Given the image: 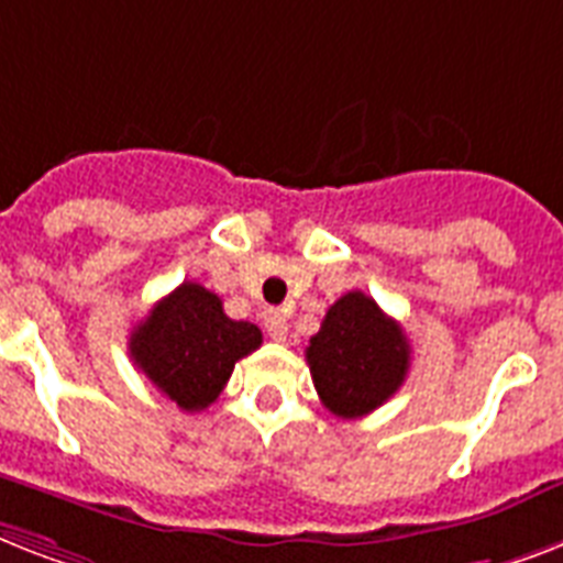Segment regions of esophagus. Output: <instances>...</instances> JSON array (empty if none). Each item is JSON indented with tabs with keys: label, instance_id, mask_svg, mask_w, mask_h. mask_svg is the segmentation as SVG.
<instances>
[{
	"label": "esophagus",
	"instance_id": "obj_1",
	"mask_svg": "<svg viewBox=\"0 0 563 563\" xmlns=\"http://www.w3.org/2000/svg\"><path fill=\"white\" fill-rule=\"evenodd\" d=\"M264 328H267L269 340H276V343H285L287 340V319L278 310H267L264 313Z\"/></svg>",
	"mask_w": 563,
	"mask_h": 563
}]
</instances>
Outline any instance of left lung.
Listing matches in <instances>:
<instances>
[{
	"label": "left lung",
	"instance_id": "8db88e82",
	"mask_svg": "<svg viewBox=\"0 0 563 563\" xmlns=\"http://www.w3.org/2000/svg\"><path fill=\"white\" fill-rule=\"evenodd\" d=\"M305 357L319 401L336 418L368 416L401 389L409 372L407 334L360 290L328 308Z\"/></svg>",
	"mask_w": 563,
	"mask_h": 563
}]
</instances>
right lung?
<instances>
[{
  "label": "right lung",
  "mask_w": 563,
  "mask_h": 563,
  "mask_svg": "<svg viewBox=\"0 0 563 563\" xmlns=\"http://www.w3.org/2000/svg\"><path fill=\"white\" fill-rule=\"evenodd\" d=\"M258 345V325L229 319L220 296L183 282L130 331L128 349L162 395L197 412L218 401L238 360Z\"/></svg>",
  "instance_id": "obj_1"
}]
</instances>
